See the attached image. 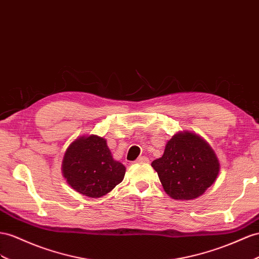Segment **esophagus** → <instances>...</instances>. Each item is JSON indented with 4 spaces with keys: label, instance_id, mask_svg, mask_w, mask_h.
Here are the masks:
<instances>
[{
    "label": "esophagus",
    "instance_id": "1",
    "mask_svg": "<svg viewBox=\"0 0 259 259\" xmlns=\"http://www.w3.org/2000/svg\"><path fill=\"white\" fill-rule=\"evenodd\" d=\"M137 163H149V158L145 156H140L137 160Z\"/></svg>",
    "mask_w": 259,
    "mask_h": 259
}]
</instances>
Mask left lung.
<instances>
[{
    "label": "left lung",
    "instance_id": "left-lung-1",
    "mask_svg": "<svg viewBox=\"0 0 259 259\" xmlns=\"http://www.w3.org/2000/svg\"><path fill=\"white\" fill-rule=\"evenodd\" d=\"M162 186L175 200L200 197L218 178L220 162L210 144L190 131H180L165 145L162 157L152 162Z\"/></svg>",
    "mask_w": 259,
    "mask_h": 259
}]
</instances>
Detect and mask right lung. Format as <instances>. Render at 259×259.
Returning a JSON list of instances; mask_svg holds the SVG:
<instances>
[{
    "mask_svg": "<svg viewBox=\"0 0 259 259\" xmlns=\"http://www.w3.org/2000/svg\"><path fill=\"white\" fill-rule=\"evenodd\" d=\"M61 169L66 183L90 198L107 195L125 174L124 165L114 160L106 139L95 135L78 137L69 145Z\"/></svg>",
    "mask_w": 259,
    "mask_h": 259,
    "instance_id": "add662e5",
    "label": "right lung"
}]
</instances>
